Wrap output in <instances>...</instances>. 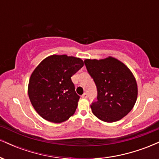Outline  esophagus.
I'll list each match as a JSON object with an SVG mask.
<instances>
[{
	"label": "esophagus",
	"mask_w": 159,
	"mask_h": 159,
	"mask_svg": "<svg viewBox=\"0 0 159 159\" xmlns=\"http://www.w3.org/2000/svg\"><path fill=\"white\" fill-rule=\"evenodd\" d=\"M81 97L83 98H87V94L86 93H84L83 95H82Z\"/></svg>",
	"instance_id": "obj_1"
}]
</instances>
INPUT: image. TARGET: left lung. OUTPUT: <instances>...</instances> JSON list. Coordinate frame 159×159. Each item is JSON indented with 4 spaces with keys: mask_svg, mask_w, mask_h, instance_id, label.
I'll list each match as a JSON object with an SVG mask.
<instances>
[{
    "mask_svg": "<svg viewBox=\"0 0 159 159\" xmlns=\"http://www.w3.org/2000/svg\"><path fill=\"white\" fill-rule=\"evenodd\" d=\"M97 89V100L90 105L93 113L107 123L120 120L130 112L138 97V86L132 72L114 57L84 61Z\"/></svg>",
    "mask_w": 159,
    "mask_h": 159,
    "instance_id": "left-lung-1",
    "label": "left lung"
}]
</instances>
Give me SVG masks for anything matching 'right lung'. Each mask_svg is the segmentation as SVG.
<instances>
[{"label":"right lung","mask_w":159,"mask_h":159,"mask_svg":"<svg viewBox=\"0 0 159 159\" xmlns=\"http://www.w3.org/2000/svg\"><path fill=\"white\" fill-rule=\"evenodd\" d=\"M83 66L81 59L67 55L50 56L38 65L29 81L28 96L42 117L60 123L75 114L80 96L71 77Z\"/></svg>","instance_id":"right-lung-1"}]
</instances>
